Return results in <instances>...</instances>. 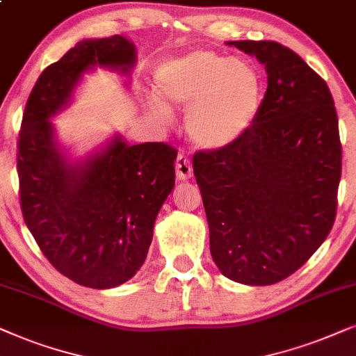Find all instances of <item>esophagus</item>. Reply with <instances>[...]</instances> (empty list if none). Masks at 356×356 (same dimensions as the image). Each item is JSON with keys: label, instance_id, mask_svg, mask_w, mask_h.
Masks as SVG:
<instances>
[{"label": "esophagus", "instance_id": "34e87169", "mask_svg": "<svg viewBox=\"0 0 356 356\" xmlns=\"http://www.w3.org/2000/svg\"><path fill=\"white\" fill-rule=\"evenodd\" d=\"M175 174H177L179 181H188L193 175V168L191 159L186 154L181 153L175 161Z\"/></svg>", "mask_w": 356, "mask_h": 356}]
</instances>
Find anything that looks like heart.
Returning <instances> with one entry per match:
<instances>
[{"instance_id": "b5f03b06", "label": "heart", "mask_w": 356, "mask_h": 356, "mask_svg": "<svg viewBox=\"0 0 356 356\" xmlns=\"http://www.w3.org/2000/svg\"><path fill=\"white\" fill-rule=\"evenodd\" d=\"M154 89L165 106L188 111V134L207 149L234 143L252 125L262 99L252 65L210 50L165 61L156 71Z\"/></svg>"}]
</instances>
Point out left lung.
<instances>
[{
    "label": "left lung",
    "mask_w": 356,
    "mask_h": 356,
    "mask_svg": "<svg viewBox=\"0 0 356 356\" xmlns=\"http://www.w3.org/2000/svg\"><path fill=\"white\" fill-rule=\"evenodd\" d=\"M257 56L267 91L234 143L197 151L193 172L220 272L244 285L285 280L335 221L342 143L332 94L300 55L272 40L227 42Z\"/></svg>",
    "instance_id": "obj_1"
}]
</instances>
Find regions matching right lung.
Returning a JSON list of instances; mask_svg holds the SVG:
<instances>
[{
  "label": "right lung",
  "instance_id": "1",
  "mask_svg": "<svg viewBox=\"0 0 356 356\" xmlns=\"http://www.w3.org/2000/svg\"><path fill=\"white\" fill-rule=\"evenodd\" d=\"M135 61L134 44L122 35L76 44L42 71L17 138L24 221L61 275L97 290L122 285L143 265L154 220L174 187L177 149L115 138L101 154L70 164L56 148L49 118L68 104L91 66L130 73Z\"/></svg>",
  "mask_w": 356,
  "mask_h": 356
}]
</instances>
